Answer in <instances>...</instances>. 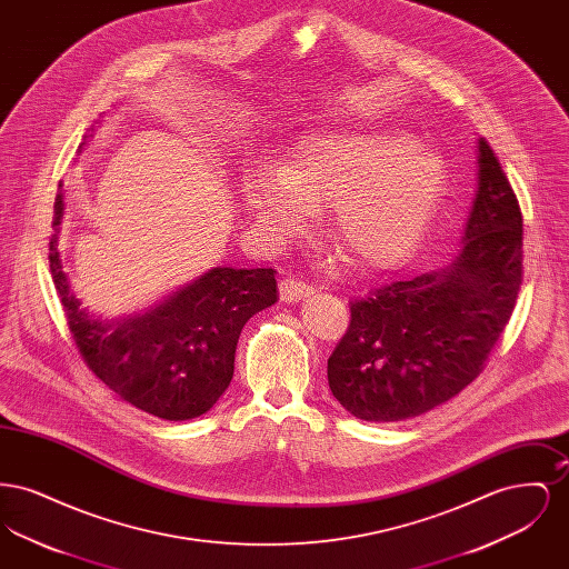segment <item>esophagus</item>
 <instances>
[{"instance_id": "34e87169", "label": "esophagus", "mask_w": 569, "mask_h": 569, "mask_svg": "<svg viewBox=\"0 0 569 569\" xmlns=\"http://www.w3.org/2000/svg\"><path fill=\"white\" fill-rule=\"evenodd\" d=\"M309 295H313V288L309 283L300 281V279L288 277V279L279 281V298L283 302H297V300H302V298H307Z\"/></svg>"}]
</instances>
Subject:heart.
Returning <instances> with one entry per match:
<instances>
[{
	"instance_id": "obj_1",
	"label": "heart",
	"mask_w": 569,
	"mask_h": 569,
	"mask_svg": "<svg viewBox=\"0 0 569 569\" xmlns=\"http://www.w3.org/2000/svg\"><path fill=\"white\" fill-rule=\"evenodd\" d=\"M448 183L446 160L399 128L346 126L298 136L283 168L244 170L256 226L277 241L307 234L330 202V230L356 271L403 267L425 241Z\"/></svg>"
}]
</instances>
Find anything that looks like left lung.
<instances>
[{
	"instance_id": "8db88e82",
	"label": "left lung",
	"mask_w": 569,
	"mask_h": 569,
	"mask_svg": "<svg viewBox=\"0 0 569 569\" xmlns=\"http://www.w3.org/2000/svg\"><path fill=\"white\" fill-rule=\"evenodd\" d=\"M522 283V216L515 190L478 138V190L450 264L353 300L328 358L335 399L367 422L416 418L480 376Z\"/></svg>"
}]
</instances>
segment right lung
<instances>
[{"instance_id":"right-lung-1","label":"right lung","mask_w":569,"mask_h":569,"mask_svg":"<svg viewBox=\"0 0 569 569\" xmlns=\"http://www.w3.org/2000/svg\"><path fill=\"white\" fill-rule=\"evenodd\" d=\"M63 213L66 191L59 183L49 260L87 367L123 401L162 420L207 413L230 386L247 320L279 298L274 271L216 267L142 313L100 320L82 309L63 271L57 247Z\"/></svg>"}]
</instances>
